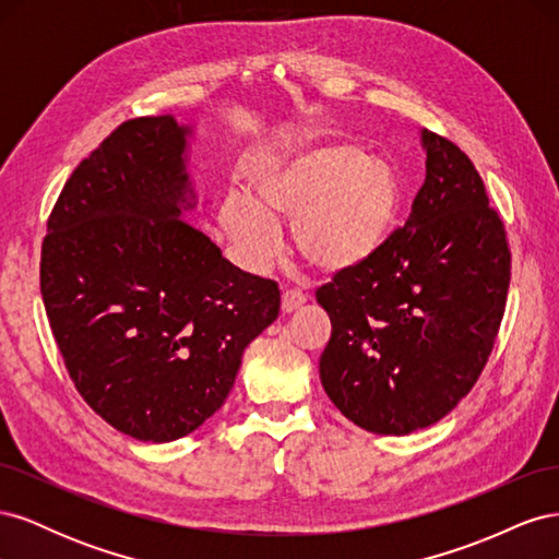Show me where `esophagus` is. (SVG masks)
<instances>
[{"mask_svg":"<svg viewBox=\"0 0 559 559\" xmlns=\"http://www.w3.org/2000/svg\"><path fill=\"white\" fill-rule=\"evenodd\" d=\"M308 302V298L302 296L300 292H286L284 296H282V312L284 314H294V312H298L302 306H306Z\"/></svg>","mask_w":559,"mask_h":559,"instance_id":"esophagus-1","label":"esophagus"}]
</instances>
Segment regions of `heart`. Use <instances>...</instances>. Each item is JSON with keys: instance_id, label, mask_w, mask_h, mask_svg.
Returning <instances> with one entry per match:
<instances>
[{"instance_id": "obj_1", "label": "heart", "mask_w": 559, "mask_h": 559, "mask_svg": "<svg viewBox=\"0 0 559 559\" xmlns=\"http://www.w3.org/2000/svg\"><path fill=\"white\" fill-rule=\"evenodd\" d=\"M257 202L230 193L218 210L240 261L263 270L282 247L280 222L294 224V247L321 273L364 265L396 226L401 189L392 167L361 146L326 142L270 158L251 175Z\"/></svg>"}]
</instances>
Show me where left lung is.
<instances>
[{
	"label": "left lung",
	"mask_w": 559,
	"mask_h": 559,
	"mask_svg": "<svg viewBox=\"0 0 559 559\" xmlns=\"http://www.w3.org/2000/svg\"><path fill=\"white\" fill-rule=\"evenodd\" d=\"M427 177L413 214L364 265L317 292L331 317L321 386L354 425L427 429L456 408L492 352L511 251L460 146L421 128Z\"/></svg>",
	"instance_id": "obj_1"
}]
</instances>
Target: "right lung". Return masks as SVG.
<instances>
[{"label": "right lung", "instance_id": "right-lung-1", "mask_svg": "<svg viewBox=\"0 0 559 559\" xmlns=\"http://www.w3.org/2000/svg\"><path fill=\"white\" fill-rule=\"evenodd\" d=\"M193 134L173 114L116 128L67 179L41 247V298L79 394L151 443L222 408L245 349L280 314L273 280L183 222L198 205Z\"/></svg>", "mask_w": 559, "mask_h": 559}]
</instances>
